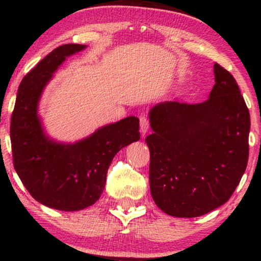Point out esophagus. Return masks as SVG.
<instances>
[{
	"label": "esophagus",
	"instance_id": "obj_1",
	"mask_svg": "<svg viewBox=\"0 0 261 261\" xmlns=\"http://www.w3.org/2000/svg\"><path fill=\"white\" fill-rule=\"evenodd\" d=\"M140 128H141V133H142V135H145L146 133H147L148 128H149V121L147 119V115H145V114H142V115L140 116Z\"/></svg>",
	"mask_w": 261,
	"mask_h": 261
}]
</instances>
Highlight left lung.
<instances>
[{
    "label": "left lung",
    "instance_id": "left-lung-1",
    "mask_svg": "<svg viewBox=\"0 0 261 261\" xmlns=\"http://www.w3.org/2000/svg\"><path fill=\"white\" fill-rule=\"evenodd\" d=\"M208 99L163 101L149 110V188L174 217H199L229 200L249 155L250 115L236 80L218 64Z\"/></svg>",
    "mask_w": 261,
    "mask_h": 261
}]
</instances>
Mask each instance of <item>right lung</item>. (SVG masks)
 Wrapping results in <instances>:
<instances>
[{
	"mask_svg": "<svg viewBox=\"0 0 261 261\" xmlns=\"http://www.w3.org/2000/svg\"><path fill=\"white\" fill-rule=\"evenodd\" d=\"M86 45L56 47L25 74L18 88L11 119V145L18 176L38 202L60 211H79L99 199L114 155L140 140V120L127 116L104 125L73 143L55 141L45 133L39 100L66 58Z\"/></svg>",
	"mask_w": 261,
	"mask_h": 261,
	"instance_id": "add662e5",
	"label": "right lung"
}]
</instances>
